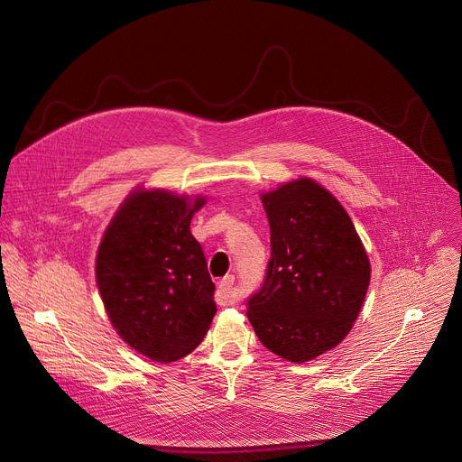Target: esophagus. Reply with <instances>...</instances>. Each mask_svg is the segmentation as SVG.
I'll use <instances>...</instances> for the list:
<instances>
[{
    "instance_id": "obj_1",
    "label": "esophagus",
    "mask_w": 462,
    "mask_h": 462,
    "mask_svg": "<svg viewBox=\"0 0 462 462\" xmlns=\"http://www.w3.org/2000/svg\"><path fill=\"white\" fill-rule=\"evenodd\" d=\"M234 276H226L217 283V303L219 305H234L236 303V294H234Z\"/></svg>"
}]
</instances>
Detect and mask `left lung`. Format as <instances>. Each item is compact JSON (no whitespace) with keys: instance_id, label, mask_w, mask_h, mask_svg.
<instances>
[{"instance_id":"8db88e82","label":"left lung","mask_w":462,"mask_h":462,"mask_svg":"<svg viewBox=\"0 0 462 462\" xmlns=\"http://www.w3.org/2000/svg\"><path fill=\"white\" fill-rule=\"evenodd\" d=\"M261 203L273 254L246 316L269 351L303 364L351 331L371 280L369 257L346 208L314 179L261 193Z\"/></svg>"}]
</instances>
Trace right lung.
<instances>
[{
  "label": "right lung",
  "instance_id": "add662e5",
  "mask_svg": "<svg viewBox=\"0 0 462 462\" xmlns=\"http://www.w3.org/2000/svg\"><path fill=\"white\" fill-rule=\"evenodd\" d=\"M207 197L168 189L131 191L97 252V285L118 337L155 362L199 346L216 314L214 283L189 232Z\"/></svg>",
  "mask_w": 462,
  "mask_h": 462
}]
</instances>
